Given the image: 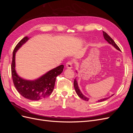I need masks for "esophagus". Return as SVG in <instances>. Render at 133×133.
I'll list each match as a JSON object with an SVG mask.
<instances>
[{"instance_id":"34e87169","label":"esophagus","mask_w":133,"mask_h":133,"mask_svg":"<svg viewBox=\"0 0 133 133\" xmlns=\"http://www.w3.org/2000/svg\"><path fill=\"white\" fill-rule=\"evenodd\" d=\"M73 62H71V61L68 62L66 63V68L71 69V68H72V65H73Z\"/></svg>"}]
</instances>
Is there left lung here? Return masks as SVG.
<instances>
[{
	"label": "left lung",
	"mask_w": 133,
	"mask_h": 133,
	"mask_svg": "<svg viewBox=\"0 0 133 133\" xmlns=\"http://www.w3.org/2000/svg\"><path fill=\"white\" fill-rule=\"evenodd\" d=\"M103 35H104V39H105L106 41L109 43L110 44H111V45L114 46L116 49L118 50H120V48H119V46L116 45V43L114 42V41H113V39H112L109 35L107 33H105V31H103ZM74 88H75V91L76 92V94H78V95L79 96V97L82 99L83 100H85V101H88L89 100V98L86 97L85 96H84L82 93V92L80 91L79 88V87L78 85V83H77V81L75 79H74ZM114 95V94H113ZM113 95H112L111 96H112ZM111 96H110V97H111ZM110 97H108V98H105L104 99H100V100H98V102H103V101H105V100H107Z\"/></svg>",
	"instance_id": "left-lung-1"
}]
</instances>
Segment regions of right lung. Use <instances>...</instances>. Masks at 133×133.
Returning a JSON list of instances; mask_svg holds the SVG:
<instances>
[{
	"instance_id": "1",
	"label": "right lung",
	"mask_w": 133,
	"mask_h": 133,
	"mask_svg": "<svg viewBox=\"0 0 133 133\" xmlns=\"http://www.w3.org/2000/svg\"><path fill=\"white\" fill-rule=\"evenodd\" d=\"M28 39L27 37L23 38L14 48L11 65V76L14 85L20 94L29 100H39L48 97L51 94L55 86L56 78L62 73L64 65L58 66L34 81L26 80L20 77L15 69V55Z\"/></svg>"
}]
</instances>
